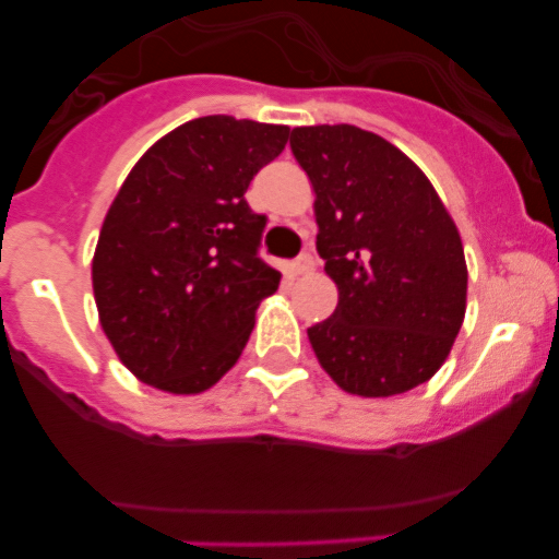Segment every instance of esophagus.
Wrapping results in <instances>:
<instances>
[{
  "label": "esophagus",
  "mask_w": 559,
  "mask_h": 559,
  "mask_svg": "<svg viewBox=\"0 0 559 559\" xmlns=\"http://www.w3.org/2000/svg\"><path fill=\"white\" fill-rule=\"evenodd\" d=\"M313 267H316V262H313L311 253H302V257L295 262V273H297V275L313 273Z\"/></svg>",
  "instance_id": "esophagus-1"
}]
</instances>
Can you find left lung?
<instances>
[{"mask_svg":"<svg viewBox=\"0 0 559 559\" xmlns=\"http://www.w3.org/2000/svg\"><path fill=\"white\" fill-rule=\"evenodd\" d=\"M306 170L316 251L337 308L308 330L343 392L392 397L441 370L465 319L460 229L427 175L389 140L352 123L292 129Z\"/></svg>","mask_w":559,"mask_h":559,"instance_id":"left-lung-1","label":"left lung"}]
</instances>
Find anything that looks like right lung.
I'll list each match as a JSON object with an SVG mask.
<instances>
[{
  "label": "right lung",
  "instance_id": "obj_1",
  "mask_svg": "<svg viewBox=\"0 0 559 559\" xmlns=\"http://www.w3.org/2000/svg\"><path fill=\"white\" fill-rule=\"evenodd\" d=\"M289 127L202 116L156 140L107 207L92 284L112 352L143 384L200 394L243 354L281 273L257 257L246 189Z\"/></svg>",
  "mask_w": 559,
  "mask_h": 559
}]
</instances>
